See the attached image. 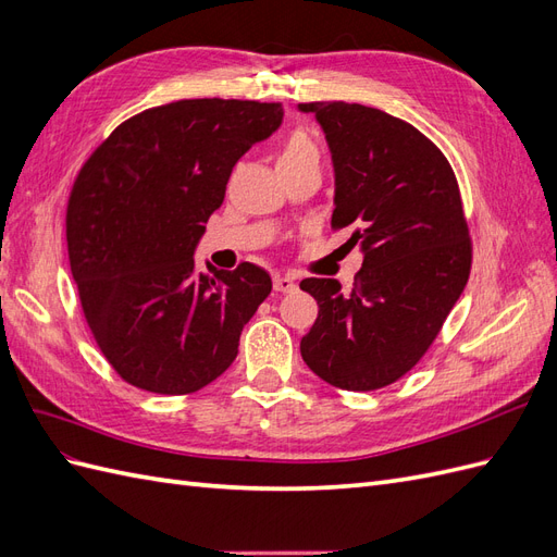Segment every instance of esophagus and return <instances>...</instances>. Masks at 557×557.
<instances>
[{"mask_svg":"<svg viewBox=\"0 0 557 557\" xmlns=\"http://www.w3.org/2000/svg\"><path fill=\"white\" fill-rule=\"evenodd\" d=\"M297 288V283L293 276H283V274H276L274 276V290L278 293H290Z\"/></svg>","mask_w":557,"mask_h":557,"instance_id":"1","label":"esophagus"}]
</instances>
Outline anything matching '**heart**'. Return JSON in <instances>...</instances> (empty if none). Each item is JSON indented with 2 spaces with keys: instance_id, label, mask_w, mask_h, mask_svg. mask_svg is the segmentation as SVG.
Segmentation results:
<instances>
[{
  "instance_id": "1",
  "label": "heart",
  "mask_w": 557,
  "mask_h": 557,
  "mask_svg": "<svg viewBox=\"0 0 557 557\" xmlns=\"http://www.w3.org/2000/svg\"><path fill=\"white\" fill-rule=\"evenodd\" d=\"M311 158H318V148L309 139V134L297 129L290 134L288 139H285L281 153H278V164H293V162L311 160Z\"/></svg>"
}]
</instances>
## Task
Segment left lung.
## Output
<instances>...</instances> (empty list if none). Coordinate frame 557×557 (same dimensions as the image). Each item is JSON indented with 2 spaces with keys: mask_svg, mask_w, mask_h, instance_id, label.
I'll use <instances>...</instances> for the list:
<instances>
[{
  "mask_svg": "<svg viewBox=\"0 0 557 557\" xmlns=\"http://www.w3.org/2000/svg\"><path fill=\"white\" fill-rule=\"evenodd\" d=\"M313 113L334 164L332 227L360 246L350 293L336 278H305L318 318L301 358L342 391L391 385L425 356L460 299L471 242L448 160L425 134L381 109L297 104Z\"/></svg>",
  "mask_w": 557,
  "mask_h": 557,
  "instance_id": "left-lung-1",
  "label": "left lung"
}]
</instances>
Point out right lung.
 Segmentation results:
<instances>
[{"label": "right lung", "mask_w": 557, "mask_h": 557, "mask_svg": "<svg viewBox=\"0 0 557 557\" xmlns=\"http://www.w3.org/2000/svg\"><path fill=\"white\" fill-rule=\"evenodd\" d=\"M281 121V104L181 99L117 125L83 164L66 250L88 327L127 383L188 395L237 358L272 278L250 262L195 274L193 256L232 166Z\"/></svg>", "instance_id": "right-lung-1"}]
</instances>
